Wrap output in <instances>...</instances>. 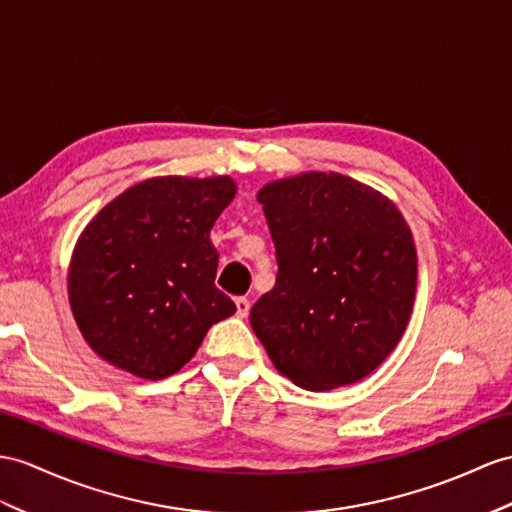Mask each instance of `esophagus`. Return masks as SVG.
Here are the masks:
<instances>
[{
    "label": "esophagus",
    "mask_w": 512,
    "mask_h": 512,
    "mask_svg": "<svg viewBox=\"0 0 512 512\" xmlns=\"http://www.w3.org/2000/svg\"><path fill=\"white\" fill-rule=\"evenodd\" d=\"M236 315L245 319L249 315V299L247 297H236Z\"/></svg>",
    "instance_id": "34e87169"
}]
</instances>
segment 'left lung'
<instances>
[{
	"label": "left lung",
	"instance_id": "left-lung-1",
	"mask_svg": "<svg viewBox=\"0 0 512 512\" xmlns=\"http://www.w3.org/2000/svg\"><path fill=\"white\" fill-rule=\"evenodd\" d=\"M258 202L278 276L249 323L271 363L308 391L363 380L395 350L413 313L408 223L391 199L332 171L269 182Z\"/></svg>",
	"mask_w": 512,
	"mask_h": 512
}]
</instances>
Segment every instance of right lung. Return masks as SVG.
<instances>
[{"label":"right lung","mask_w":512,"mask_h":512,"mask_svg":"<svg viewBox=\"0 0 512 512\" xmlns=\"http://www.w3.org/2000/svg\"><path fill=\"white\" fill-rule=\"evenodd\" d=\"M236 195L228 176L152 178L104 206L80 234L69 304L97 356L162 380L195 356L213 323L236 313L215 286L217 217Z\"/></svg>","instance_id":"obj_1"}]
</instances>
